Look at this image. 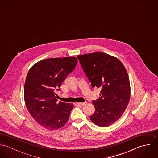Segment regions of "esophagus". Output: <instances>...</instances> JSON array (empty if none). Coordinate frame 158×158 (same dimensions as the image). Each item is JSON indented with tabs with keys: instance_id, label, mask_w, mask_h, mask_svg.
Segmentation results:
<instances>
[{
	"instance_id": "34e87169",
	"label": "esophagus",
	"mask_w": 158,
	"mask_h": 158,
	"mask_svg": "<svg viewBox=\"0 0 158 158\" xmlns=\"http://www.w3.org/2000/svg\"><path fill=\"white\" fill-rule=\"evenodd\" d=\"M78 105H85L86 104V102H83V103H77Z\"/></svg>"
}]
</instances>
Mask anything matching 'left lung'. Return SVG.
<instances>
[{"mask_svg":"<svg viewBox=\"0 0 158 158\" xmlns=\"http://www.w3.org/2000/svg\"><path fill=\"white\" fill-rule=\"evenodd\" d=\"M92 88H100V97L92 101L91 121L100 127L110 126L125 111L130 99L127 71L116 57L102 52L77 56Z\"/></svg>","mask_w":158,"mask_h":158,"instance_id":"8db88e82","label":"left lung"}]
</instances>
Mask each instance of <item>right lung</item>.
Wrapping results in <instances>:
<instances>
[{"label":"right lung","mask_w":158,"mask_h":158,"mask_svg":"<svg viewBox=\"0 0 158 158\" xmlns=\"http://www.w3.org/2000/svg\"><path fill=\"white\" fill-rule=\"evenodd\" d=\"M76 57L48 58L30 69L24 85V100L33 118L43 127L56 130L68 122L73 104L57 102L56 90L75 69Z\"/></svg>","instance_id":"right-lung-1"}]
</instances>
